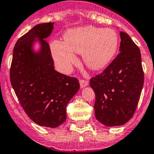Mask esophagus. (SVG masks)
Wrapping results in <instances>:
<instances>
[{
  "label": "esophagus",
  "mask_w": 154,
  "mask_h": 154,
  "mask_svg": "<svg viewBox=\"0 0 154 154\" xmlns=\"http://www.w3.org/2000/svg\"><path fill=\"white\" fill-rule=\"evenodd\" d=\"M80 85H81V88H85L88 85V81H86V80H84V79H81L80 80Z\"/></svg>",
  "instance_id": "esophagus-1"
}]
</instances>
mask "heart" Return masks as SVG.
Listing matches in <instances>:
<instances>
[{
  "mask_svg": "<svg viewBox=\"0 0 154 154\" xmlns=\"http://www.w3.org/2000/svg\"><path fill=\"white\" fill-rule=\"evenodd\" d=\"M119 45V37L112 29L94 26L69 30L64 42H52L51 50L56 63L61 71L67 73L77 62L74 53L82 54L87 66L101 69L114 57Z\"/></svg>",
  "mask_w": 154,
  "mask_h": 154,
  "instance_id": "1",
  "label": "heart"
}]
</instances>
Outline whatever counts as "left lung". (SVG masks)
Returning a JSON list of instances; mask_svg holds the SVG:
<instances>
[{
	"label": "left lung",
	"instance_id": "obj_1",
	"mask_svg": "<svg viewBox=\"0 0 154 154\" xmlns=\"http://www.w3.org/2000/svg\"><path fill=\"white\" fill-rule=\"evenodd\" d=\"M120 37V53L90 80L95 93V118L106 126L122 125L132 119L143 86L140 49L125 32H121Z\"/></svg>",
	"mask_w": 154,
	"mask_h": 154
}]
</instances>
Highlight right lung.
I'll use <instances>...</instances> for the list:
<instances>
[{
	"instance_id": "obj_1",
	"label": "right lung",
	"mask_w": 154,
	"mask_h": 154,
	"mask_svg": "<svg viewBox=\"0 0 154 154\" xmlns=\"http://www.w3.org/2000/svg\"><path fill=\"white\" fill-rule=\"evenodd\" d=\"M53 22L42 23L18 38L13 49L10 81L27 116L41 126L56 128L66 121L68 102L78 91L77 78L54 69L51 50L45 38L51 34ZM38 38L41 49L32 50Z\"/></svg>"
}]
</instances>
